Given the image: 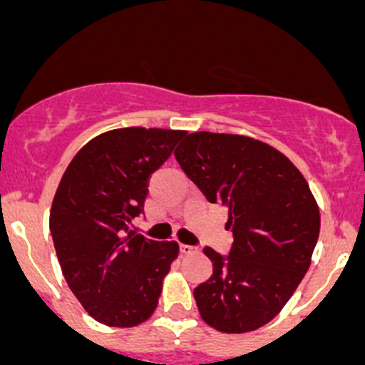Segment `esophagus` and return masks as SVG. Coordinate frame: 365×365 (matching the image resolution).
Returning <instances> with one entry per match:
<instances>
[{"label": "esophagus", "instance_id": "obj_1", "mask_svg": "<svg viewBox=\"0 0 365 365\" xmlns=\"http://www.w3.org/2000/svg\"><path fill=\"white\" fill-rule=\"evenodd\" d=\"M180 251H182L183 254H194V252H197V247H194V245L182 244L180 245Z\"/></svg>", "mask_w": 365, "mask_h": 365}]
</instances>
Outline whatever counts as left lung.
<instances>
[{
    "instance_id": "8db88e82",
    "label": "left lung",
    "mask_w": 365,
    "mask_h": 365,
    "mask_svg": "<svg viewBox=\"0 0 365 365\" xmlns=\"http://www.w3.org/2000/svg\"><path fill=\"white\" fill-rule=\"evenodd\" d=\"M175 157L210 203L227 208V256L205 247L213 274L194 289L201 318L219 332L267 325L311 264L319 210L302 173L279 150L235 134L194 132Z\"/></svg>"
}]
</instances>
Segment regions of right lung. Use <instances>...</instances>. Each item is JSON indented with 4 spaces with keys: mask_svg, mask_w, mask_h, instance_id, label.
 I'll return each instance as SVG.
<instances>
[{
    "mask_svg": "<svg viewBox=\"0 0 365 365\" xmlns=\"http://www.w3.org/2000/svg\"><path fill=\"white\" fill-rule=\"evenodd\" d=\"M183 130L128 127L91 139L68 164L49 227L70 292L98 323L128 329L155 311L176 242L148 240L128 226L145 212L148 180Z\"/></svg>",
    "mask_w": 365,
    "mask_h": 365,
    "instance_id": "obj_1",
    "label": "right lung"
}]
</instances>
